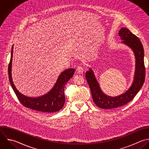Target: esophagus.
Masks as SVG:
<instances>
[{
  "label": "esophagus",
  "instance_id": "obj_1",
  "mask_svg": "<svg viewBox=\"0 0 149 149\" xmlns=\"http://www.w3.org/2000/svg\"><path fill=\"white\" fill-rule=\"evenodd\" d=\"M83 68L81 66H78L76 69V73L77 74H82L83 73Z\"/></svg>",
  "mask_w": 149,
  "mask_h": 149
}]
</instances>
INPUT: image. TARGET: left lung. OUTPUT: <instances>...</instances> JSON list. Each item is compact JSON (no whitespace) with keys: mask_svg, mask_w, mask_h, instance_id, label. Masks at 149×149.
<instances>
[{"mask_svg":"<svg viewBox=\"0 0 149 149\" xmlns=\"http://www.w3.org/2000/svg\"><path fill=\"white\" fill-rule=\"evenodd\" d=\"M118 34L123 41L122 43L129 47L135 56V72L130 88L119 95L109 96L102 91L93 70L89 68V70L86 73V79L90 87L93 101L99 108L106 109L116 108L130 101L139 91L145 80L144 49L139 38L128 29L123 27L120 29Z\"/></svg>","mask_w":149,"mask_h":149,"instance_id":"1","label":"left lung"}]
</instances>
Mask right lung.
<instances>
[{"instance_id":"right-lung-1","label":"right lung","mask_w":149,"mask_h":149,"mask_svg":"<svg viewBox=\"0 0 149 149\" xmlns=\"http://www.w3.org/2000/svg\"><path fill=\"white\" fill-rule=\"evenodd\" d=\"M13 53V45L12 48L10 61L8 68L9 77L11 86L20 102L27 108L44 113H53L61 110L65 102L64 94L65 84L72 77L75 70L69 69L62 72L52 88L47 94L38 97H27L20 93L13 83L12 77Z\"/></svg>"}]
</instances>
